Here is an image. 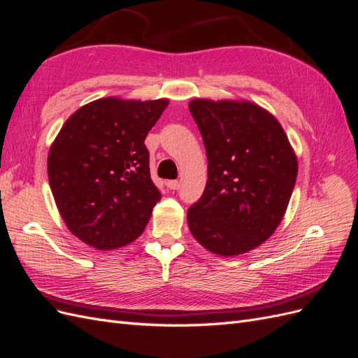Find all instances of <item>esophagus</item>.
I'll use <instances>...</instances> for the list:
<instances>
[{"instance_id":"1","label":"esophagus","mask_w":358,"mask_h":358,"mask_svg":"<svg viewBox=\"0 0 358 358\" xmlns=\"http://www.w3.org/2000/svg\"><path fill=\"white\" fill-rule=\"evenodd\" d=\"M167 188H170V189H179V187H180V182L179 180H167Z\"/></svg>"}]
</instances>
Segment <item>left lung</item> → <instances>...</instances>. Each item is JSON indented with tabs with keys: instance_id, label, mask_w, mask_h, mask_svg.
<instances>
[{
	"instance_id": "1",
	"label": "left lung",
	"mask_w": 358,
	"mask_h": 358,
	"mask_svg": "<svg viewBox=\"0 0 358 358\" xmlns=\"http://www.w3.org/2000/svg\"><path fill=\"white\" fill-rule=\"evenodd\" d=\"M188 107L209 178L188 209L189 231L213 254H245L282 221L296 185V154L278 119L251 101L196 99Z\"/></svg>"
}]
</instances>
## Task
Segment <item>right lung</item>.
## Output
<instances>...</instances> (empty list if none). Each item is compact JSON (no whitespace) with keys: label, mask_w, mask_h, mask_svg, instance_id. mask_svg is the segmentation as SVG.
Returning <instances> with one entry per match:
<instances>
[{"label":"right lung","mask_w":358,"mask_h":358,"mask_svg":"<svg viewBox=\"0 0 358 358\" xmlns=\"http://www.w3.org/2000/svg\"><path fill=\"white\" fill-rule=\"evenodd\" d=\"M169 100L116 96L82 106L48 157L49 185L69 230L95 249L121 248L143 233L161 194L145 138Z\"/></svg>","instance_id":"add662e5"}]
</instances>
